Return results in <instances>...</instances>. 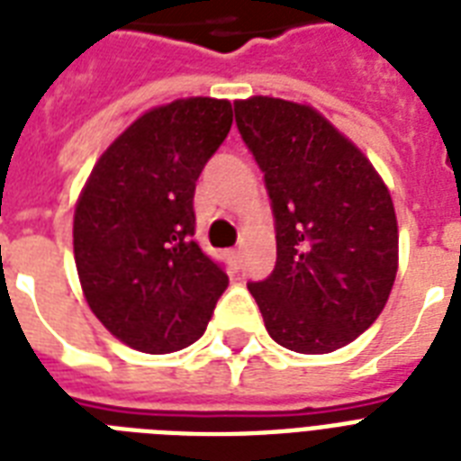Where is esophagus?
<instances>
[{
	"mask_svg": "<svg viewBox=\"0 0 461 461\" xmlns=\"http://www.w3.org/2000/svg\"><path fill=\"white\" fill-rule=\"evenodd\" d=\"M227 260H230V266L239 267L241 266V251H239V249H231V251H227Z\"/></svg>",
	"mask_w": 461,
	"mask_h": 461,
	"instance_id": "1",
	"label": "esophagus"
}]
</instances>
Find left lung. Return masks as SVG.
I'll return each instance as SVG.
<instances>
[{
  "mask_svg": "<svg viewBox=\"0 0 461 461\" xmlns=\"http://www.w3.org/2000/svg\"><path fill=\"white\" fill-rule=\"evenodd\" d=\"M246 148L266 174L277 263L249 282L275 342L328 354L354 342L385 308L397 275L390 191L361 150L308 104L234 103Z\"/></svg>",
  "mask_w": 461,
  "mask_h": 461,
  "instance_id": "1",
  "label": "left lung"
}]
</instances>
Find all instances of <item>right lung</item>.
I'll return each mask as SVG.
<instances>
[{"label": "right lung", "mask_w": 461, "mask_h": 461, "mask_svg": "<svg viewBox=\"0 0 461 461\" xmlns=\"http://www.w3.org/2000/svg\"><path fill=\"white\" fill-rule=\"evenodd\" d=\"M230 129V100L155 107L104 150L83 186L74 212L83 294L131 349L169 354L194 344L230 285L194 239L195 181Z\"/></svg>", "instance_id": "right-lung-1"}]
</instances>
